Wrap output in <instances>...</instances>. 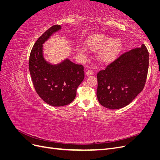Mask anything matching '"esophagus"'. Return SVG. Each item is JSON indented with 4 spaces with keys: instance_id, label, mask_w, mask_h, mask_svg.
I'll use <instances>...</instances> for the list:
<instances>
[{
    "instance_id": "esophagus-1",
    "label": "esophagus",
    "mask_w": 160,
    "mask_h": 160,
    "mask_svg": "<svg viewBox=\"0 0 160 160\" xmlns=\"http://www.w3.org/2000/svg\"><path fill=\"white\" fill-rule=\"evenodd\" d=\"M93 74V71L92 70H88L86 71V75H91Z\"/></svg>"
}]
</instances>
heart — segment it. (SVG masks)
I'll use <instances>...</instances> for the list:
<instances>
[{
  "label": "heart",
  "instance_id": "b5f03b06",
  "mask_svg": "<svg viewBox=\"0 0 160 160\" xmlns=\"http://www.w3.org/2000/svg\"><path fill=\"white\" fill-rule=\"evenodd\" d=\"M89 47L93 49H99V58L103 61H108L113 59L119 49V42L117 41H111L110 38L103 35H97L91 38L86 42ZM86 50L84 47H79L78 51L83 52Z\"/></svg>",
  "mask_w": 160,
  "mask_h": 160
}]
</instances>
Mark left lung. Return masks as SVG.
Here are the masks:
<instances>
[{"label":"left lung","mask_w":160,"mask_h":160,"mask_svg":"<svg viewBox=\"0 0 160 160\" xmlns=\"http://www.w3.org/2000/svg\"><path fill=\"white\" fill-rule=\"evenodd\" d=\"M148 67L149 52L144 44L121 53L97 74L99 103L111 109L129 105L143 89Z\"/></svg>","instance_id":"left-lung-1"}]
</instances>
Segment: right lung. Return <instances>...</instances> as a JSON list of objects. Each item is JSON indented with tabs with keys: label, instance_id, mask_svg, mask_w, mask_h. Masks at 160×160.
I'll list each match as a JSON object with an SVG mask.
<instances>
[{
	"label": "right lung",
	"instance_id": "1",
	"mask_svg": "<svg viewBox=\"0 0 160 160\" xmlns=\"http://www.w3.org/2000/svg\"><path fill=\"white\" fill-rule=\"evenodd\" d=\"M60 25H53L38 38L31 49L28 68L37 93L47 104L60 107L71 103L75 98L78 86L84 79V67L69 59L51 65L42 57V43Z\"/></svg>",
	"mask_w": 160,
	"mask_h": 160
}]
</instances>
